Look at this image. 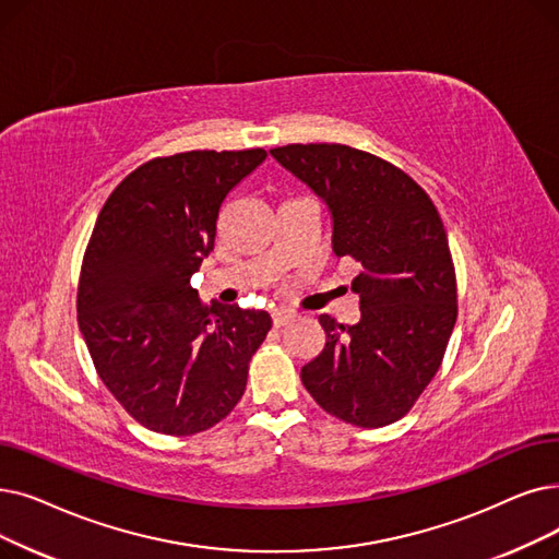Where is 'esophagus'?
Listing matches in <instances>:
<instances>
[{
    "label": "esophagus",
    "instance_id": "esophagus-1",
    "mask_svg": "<svg viewBox=\"0 0 559 559\" xmlns=\"http://www.w3.org/2000/svg\"><path fill=\"white\" fill-rule=\"evenodd\" d=\"M293 320H295V312H293V310H274V312H272V322H274L276 329L289 324Z\"/></svg>",
    "mask_w": 559,
    "mask_h": 559
}]
</instances>
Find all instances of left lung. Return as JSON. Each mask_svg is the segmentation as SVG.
I'll list each match as a JSON object with an SVG mask.
<instances>
[{"label":"left lung","instance_id":"obj_1","mask_svg":"<svg viewBox=\"0 0 559 559\" xmlns=\"http://www.w3.org/2000/svg\"><path fill=\"white\" fill-rule=\"evenodd\" d=\"M326 203L333 253L360 264L352 289L360 320L320 314L326 345L301 381L326 414L385 427L439 372L456 322L448 235L427 191L402 168L343 143H289L270 151Z\"/></svg>","mask_w":559,"mask_h":559}]
</instances>
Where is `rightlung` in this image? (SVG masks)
Returning <instances> with one entry per match:
<instances>
[{"label": "right lung", "instance_id": "right-lung-1", "mask_svg": "<svg viewBox=\"0 0 559 559\" xmlns=\"http://www.w3.org/2000/svg\"><path fill=\"white\" fill-rule=\"evenodd\" d=\"M262 148L155 157L120 182L93 226L78 322L109 393L151 431L191 436L245 395L270 312L201 304L191 274L214 249L216 219Z\"/></svg>", "mask_w": 559, "mask_h": 559}]
</instances>
